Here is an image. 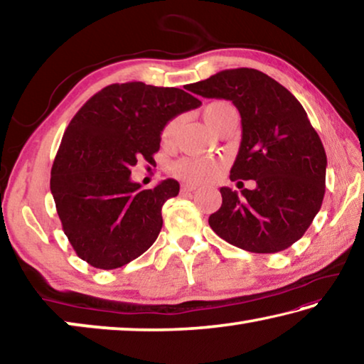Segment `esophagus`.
<instances>
[{"mask_svg": "<svg viewBox=\"0 0 364 364\" xmlns=\"http://www.w3.org/2000/svg\"><path fill=\"white\" fill-rule=\"evenodd\" d=\"M196 189H197V184H193V183L181 184V193H193Z\"/></svg>", "mask_w": 364, "mask_h": 364, "instance_id": "esophagus-1", "label": "esophagus"}]
</instances>
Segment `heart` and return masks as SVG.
<instances>
[{
  "mask_svg": "<svg viewBox=\"0 0 364 364\" xmlns=\"http://www.w3.org/2000/svg\"><path fill=\"white\" fill-rule=\"evenodd\" d=\"M236 112L230 102L226 101H215L210 102L204 109V120L208 123V127L213 128L218 125L220 120L223 119L226 114ZM176 130V120L168 122L162 132V139L170 141L173 138ZM223 170V162L217 159H207V157H183L178 159L176 162L171 165V173L180 180L189 181V183H204L210 181L217 176L220 171Z\"/></svg>",
  "mask_w": 364,
  "mask_h": 364,
  "instance_id": "heart-1",
  "label": "heart"
}]
</instances>
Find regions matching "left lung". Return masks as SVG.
I'll return each instance as SVG.
<instances>
[{
    "mask_svg": "<svg viewBox=\"0 0 364 364\" xmlns=\"http://www.w3.org/2000/svg\"><path fill=\"white\" fill-rule=\"evenodd\" d=\"M188 90L236 106L242 139L230 178L255 181L254 189L241 194L221 188L223 202L208 225L247 252L274 254L291 247L321 208L328 167L305 109L276 80L247 67L221 70Z\"/></svg>",
    "mask_w": 364,
    "mask_h": 364,
    "instance_id": "left-lung-1",
    "label": "left lung"
}]
</instances>
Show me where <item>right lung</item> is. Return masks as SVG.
<instances>
[{"mask_svg":"<svg viewBox=\"0 0 364 364\" xmlns=\"http://www.w3.org/2000/svg\"><path fill=\"white\" fill-rule=\"evenodd\" d=\"M200 104L180 88L128 82L102 88L75 114L54 159L51 194L82 260L115 269L154 244L162 207L180 183L168 178L141 189L130 168L141 159L152 164L165 125Z\"/></svg>","mask_w":364,"mask_h":364,"instance_id":"1","label":"right lung"}]
</instances>
